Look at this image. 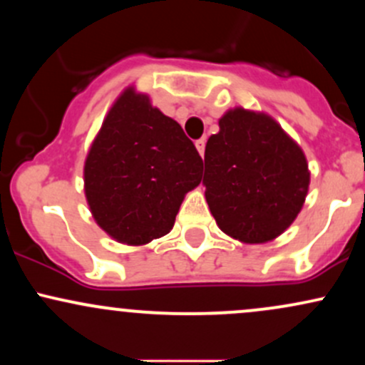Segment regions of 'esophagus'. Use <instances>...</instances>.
<instances>
[{"label": "esophagus", "mask_w": 365, "mask_h": 365, "mask_svg": "<svg viewBox=\"0 0 365 365\" xmlns=\"http://www.w3.org/2000/svg\"><path fill=\"white\" fill-rule=\"evenodd\" d=\"M195 148H197V150H199L200 156H204V150H206V140L204 139L195 140Z\"/></svg>", "instance_id": "1"}]
</instances>
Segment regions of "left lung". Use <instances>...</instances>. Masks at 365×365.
<instances>
[{"instance_id":"obj_1","label":"left lung","mask_w":365,"mask_h":365,"mask_svg":"<svg viewBox=\"0 0 365 365\" xmlns=\"http://www.w3.org/2000/svg\"><path fill=\"white\" fill-rule=\"evenodd\" d=\"M202 183L217 226L244 244L282 235L305 202L311 173L302 149L271 116L235 108L209 137Z\"/></svg>"}]
</instances>
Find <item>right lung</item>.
<instances>
[{"mask_svg":"<svg viewBox=\"0 0 365 365\" xmlns=\"http://www.w3.org/2000/svg\"><path fill=\"white\" fill-rule=\"evenodd\" d=\"M202 158L180 125L133 87L116 99L92 142L83 188L92 216L120 244L144 245L173 228Z\"/></svg>","mask_w":365,"mask_h":365,"instance_id":"1","label":"right lung"}]
</instances>
